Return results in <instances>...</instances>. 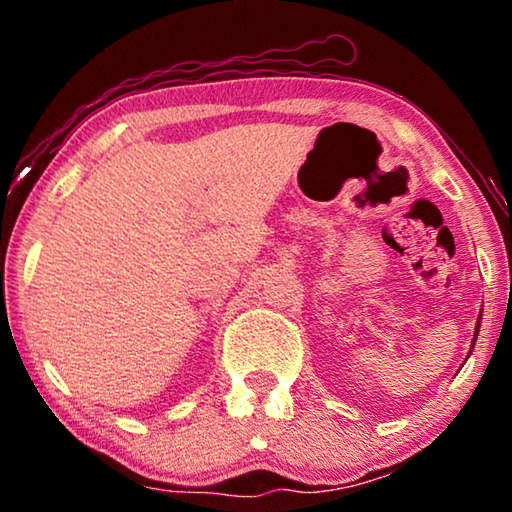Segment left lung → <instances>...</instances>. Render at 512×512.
Masks as SVG:
<instances>
[{
    "instance_id": "left-lung-1",
    "label": "left lung",
    "mask_w": 512,
    "mask_h": 512,
    "mask_svg": "<svg viewBox=\"0 0 512 512\" xmlns=\"http://www.w3.org/2000/svg\"><path fill=\"white\" fill-rule=\"evenodd\" d=\"M479 327H481V316H479V323H476V334H479ZM476 334H474V341H476ZM472 348H474V343H472Z\"/></svg>"
}]
</instances>
